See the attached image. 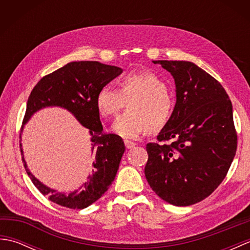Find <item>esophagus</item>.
<instances>
[{
  "instance_id": "34e87169",
  "label": "esophagus",
  "mask_w": 250,
  "mask_h": 250,
  "mask_svg": "<svg viewBox=\"0 0 250 250\" xmlns=\"http://www.w3.org/2000/svg\"><path fill=\"white\" fill-rule=\"evenodd\" d=\"M125 145L126 148H128V149H132V148H134L136 146L135 143L130 142V141H125Z\"/></svg>"
}]
</instances>
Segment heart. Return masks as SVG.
<instances>
[{"label": "heart", "instance_id": "obj_1", "mask_svg": "<svg viewBox=\"0 0 250 250\" xmlns=\"http://www.w3.org/2000/svg\"><path fill=\"white\" fill-rule=\"evenodd\" d=\"M119 90L104 84L95 97L99 113L115 117L129 102V109L113 125L124 139L136 140L149 131H160L171 120L175 101L167 84L156 73L148 70L131 72L118 79Z\"/></svg>", "mask_w": 250, "mask_h": 250}]
</instances>
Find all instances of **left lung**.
Returning <instances> with one entry per match:
<instances>
[{
	"instance_id": "left-lung-1",
	"label": "left lung",
	"mask_w": 250,
	"mask_h": 250,
	"mask_svg": "<svg viewBox=\"0 0 250 250\" xmlns=\"http://www.w3.org/2000/svg\"><path fill=\"white\" fill-rule=\"evenodd\" d=\"M172 74V118L148 143L145 176L162 200L189 206L210 195L234 159L237 134L232 103L220 83L192 62L152 61Z\"/></svg>"
}]
</instances>
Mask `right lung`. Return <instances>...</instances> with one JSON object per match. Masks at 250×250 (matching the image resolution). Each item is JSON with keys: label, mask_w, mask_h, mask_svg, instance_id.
Here are the masks:
<instances>
[{"label": "right lung", "mask_w": 250, "mask_h": 250, "mask_svg": "<svg viewBox=\"0 0 250 250\" xmlns=\"http://www.w3.org/2000/svg\"><path fill=\"white\" fill-rule=\"evenodd\" d=\"M121 72L120 67L102 64L98 61H75L44 76L31 91L22 124L45 106H61L70 110L91 134L94 149L92 175L81 189L70 194L57 192L39 182L29 171L22 157L24 168L32 183L42 194L58 205L71 209L86 208L99 200L114 182L125 152V144L119 135L103 131L95 97L101 87L120 75Z\"/></svg>", "instance_id": "right-lung-1"}]
</instances>
